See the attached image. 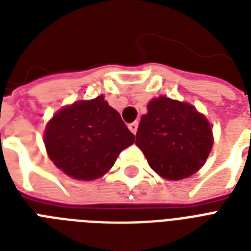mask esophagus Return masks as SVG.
Segmentation results:
<instances>
[{"label":"esophagus","instance_id":"obj_1","mask_svg":"<svg viewBox=\"0 0 251 251\" xmlns=\"http://www.w3.org/2000/svg\"><path fill=\"white\" fill-rule=\"evenodd\" d=\"M129 130L133 134H137L138 130V122H133V124H129Z\"/></svg>","mask_w":251,"mask_h":251}]
</instances>
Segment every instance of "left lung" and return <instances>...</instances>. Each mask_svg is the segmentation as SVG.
Instances as JSON below:
<instances>
[{
	"mask_svg": "<svg viewBox=\"0 0 251 251\" xmlns=\"http://www.w3.org/2000/svg\"><path fill=\"white\" fill-rule=\"evenodd\" d=\"M138 126L135 145L150 167L167 179L190 177L212 149L210 122L195 106L165 96L152 99Z\"/></svg>",
	"mask_w": 251,
	"mask_h": 251,
	"instance_id": "8db88e82",
	"label": "left lung"
}]
</instances>
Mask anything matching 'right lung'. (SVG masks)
<instances>
[{"label": "right lung", "mask_w": 251, "mask_h": 251, "mask_svg": "<svg viewBox=\"0 0 251 251\" xmlns=\"http://www.w3.org/2000/svg\"><path fill=\"white\" fill-rule=\"evenodd\" d=\"M134 138L120 113L100 95L58 110L45 127L44 145L65 175L91 181L105 175Z\"/></svg>", "instance_id": "add662e5"}]
</instances>
